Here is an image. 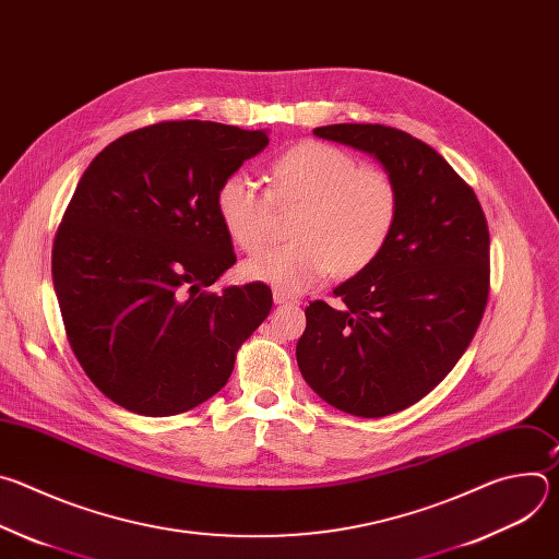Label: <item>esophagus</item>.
Returning a JSON list of instances; mask_svg holds the SVG:
<instances>
[{
	"instance_id": "obj_1",
	"label": "esophagus",
	"mask_w": 559,
	"mask_h": 559,
	"mask_svg": "<svg viewBox=\"0 0 559 559\" xmlns=\"http://www.w3.org/2000/svg\"><path fill=\"white\" fill-rule=\"evenodd\" d=\"M274 302H276V305H296L298 300H296L294 296H289V294L276 289V292H274Z\"/></svg>"
}]
</instances>
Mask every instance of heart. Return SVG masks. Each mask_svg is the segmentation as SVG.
<instances>
[{"instance_id":"1","label":"heart","mask_w":559,"mask_h":559,"mask_svg":"<svg viewBox=\"0 0 559 559\" xmlns=\"http://www.w3.org/2000/svg\"><path fill=\"white\" fill-rule=\"evenodd\" d=\"M216 207L225 231L246 252L267 243L276 207H298L296 241L254 254L243 272L281 292H302L330 272L354 276L369 267L395 227L401 197L384 170L358 166L343 147L305 141L274 162L272 190L236 170L221 183Z\"/></svg>"}]
</instances>
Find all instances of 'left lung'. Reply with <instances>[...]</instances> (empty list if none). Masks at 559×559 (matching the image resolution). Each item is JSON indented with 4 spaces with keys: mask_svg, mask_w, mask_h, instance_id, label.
Returning <instances> with one entry per match:
<instances>
[{
    "mask_svg": "<svg viewBox=\"0 0 559 559\" xmlns=\"http://www.w3.org/2000/svg\"><path fill=\"white\" fill-rule=\"evenodd\" d=\"M316 136L371 154L401 197L380 257L313 300L296 345L305 382L332 407L382 418L416 405L466 352L489 298V227L475 192L425 141L380 123Z\"/></svg>",
    "mask_w": 559,
    "mask_h": 559,
    "instance_id": "8db88e82",
    "label": "left lung"
}]
</instances>
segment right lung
<instances>
[{"label":"right lung","mask_w":559,"mask_h":559,"mask_svg":"<svg viewBox=\"0 0 559 559\" xmlns=\"http://www.w3.org/2000/svg\"><path fill=\"white\" fill-rule=\"evenodd\" d=\"M267 143L265 130L164 121L106 145L79 179L52 283L79 365L123 409L164 418L199 407L267 318L263 283L205 292L236 263L218 188Z\"/></svg>","instance_id":"add662e5"}]
</instances>
